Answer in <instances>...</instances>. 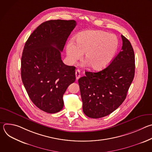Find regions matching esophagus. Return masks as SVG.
Listing matches in <instances>:
<instances>
[{
  "mask_svg": "<svg viewBox=\"0 0 152 152\" xmlns=\"http://www.w3.org/2000/svg\"><path fill=\"white\" fill-rule=\"evenodd\" d=\"M75 75H76V79H78L80 77V71L79 70H76Z\"/></svg>",
  "mask_w": 152,
  "mask_h": 152,
  "instance_id": "34e87169",
  "label": "esophagus"
}]
</instances>
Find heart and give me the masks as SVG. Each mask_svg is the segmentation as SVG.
Returning a JSON list of instances; mask_svg holds the SVG:
<instances>
[{"mask_svg":"<svg viewBox=\"0 0 152 152\" xmlns=\"http://www.w3.org/2000/svg\"><path fill=\"white\" fill-rule=\"evenodd\" d=\"M119 42L117 37L101 31H86L76 37V43L71 40L66 46L67 59L70 64L80 59L84 54V60L89 67L100 70L110 64L115 56Z\"/></svg>","mask_w":152,"mask_h":152,"instance_id":"1","label":"heart"}]
</instances>
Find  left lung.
Instances as JSON below:
<instances>
[{
    "mask_svg": "<svg viewBox=\"0 0 152 152\" xmlns=\"http://www.w3.org/2000/svg\"><path fill=\"white\" fill-rule=\"evenodd\" d=\"M121 51L99 72H85L79 79L83 112L90 118L110 115L122 104L135 75V55L130 41L121 35Z\"/></svg>",
    "mask_w": 152,
    "mask_h": 152,
    "instance_id": "obj_1",
    "label": "left lung"
}]
</instances>
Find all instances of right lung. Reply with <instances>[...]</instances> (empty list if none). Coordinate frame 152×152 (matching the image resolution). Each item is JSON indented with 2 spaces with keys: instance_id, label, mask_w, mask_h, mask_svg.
Masks as SVG:
<instances>
[{
  "instance_id": "right-lung-1",
  "label": "right lung",
  "mask_w": 152,
  "mask_h": 152,
  "mask_svg": "<svg viewBox=\"0 0 152 152\" xmlns=\"http://www.w3.org/2000/svg\"><path fill=\"white\" fill-rule=\"evenodd\" d=\"M75 20H54L41 23L26 41L21 59V76L28 94L41 110L53 114L63 107V95L76 80L75 67L61 59Z\"/></svg>"
}]
</instances>
